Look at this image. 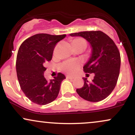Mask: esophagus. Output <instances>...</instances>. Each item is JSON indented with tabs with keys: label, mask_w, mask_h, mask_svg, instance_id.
Segmentation results:
<instances>
[{
	"label": "esophagus",
	"mask_w": 135,
	"mask_h": 135,
	"mask_svg": "<svg viewBox=\"0 0 135 135\" xmlns=\"http://www.w3.org/2000/svg\"><path fill=\"white\" fill-rule=\"evenodd\" d=\"M66 78L69 79H74V77H72V76H70V75H67V76H66Z\"/></svg>",
	"instance_id": "esophagus-1"
}]
</instances>
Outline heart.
I'll use <instances>...</instances> for the list:
<instances>
[{
  "mask_svg": "<svg viewBox=\"0 0 135 135\" xmlns=\"http://www.w3.org/2000/svg\"><path fill=\"white\" fill-rule=\"evenodd\" d=\"M72 44L74 49H75V48L79 47H83L86 48V46H87L86 41L82 38H77L74 39L72 42ZM80 66V63L79 61L76 60H72L63 63L62 65H61V68L65 72L68 73V74H73L79 69Z\"/></svg>",
  "mask_w": 135,
  "mask_h": 135,
  "instance_id": "b5f03b06",
  "label": "heart"
}]
</instances>
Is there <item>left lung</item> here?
Instances as JSON below:
<instances>
[{"instance_id":"obj_1","label":"left lung","mask_w":135,"mask_h":135,"mask_svg":"<svg viewBox=\"0 0 135 135\" xmlns=\"http://www.w3.org/2000/svg\"><path fill=\"white\" fill-rule=\"evenodd\" d=\"M72 37H82L91 45V54L83 66L88 74H94L89 83L83 77V88L76 91L80 97L89 102H97L106 98L115 88L119 75L120 56L112 38L102 31H86L70 33Z\"/></svg>"}]
</instances>
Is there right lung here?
<instances>
[{
	"label": "right lung",
	"mask_w": 135,
	"mask_h": 135,
	"mask_svg": "<svg viewBox=\"0 0 135 135\" xmlns=\"http://www.w3.org/2000/svg\"><path fill=\"white\" fill-rule=\"evenodd\" d=\"M65 37L66 35L38 33L26 39L18 49L17 77L23 92L34 103L47 105L58 97L65 76L58 73L54 79L47 80L44 76L45 64L51 60L56 43Z\"/></svg>",
	"instance_id": "add662e5"
}]
</instances>
